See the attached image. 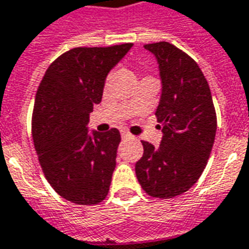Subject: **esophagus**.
Instances as JSON below:
<instances>
[{
    "label": "esophagus",
    "mask_w": 249,
    "mask_h": 249,
    "mask_svg": "<svg viewBox=\"0 0 249 249\" xmlns=\"http://www.w3.org/2000/svg\"><path fill=\"white\" fill-rule=\"evenodd\" d=\"M121 136H123V139H132V138H133L131 133H129L128 131H125V129H123V131H121Z\"/></svg>",
    "instance_id": "obj_1"
}]
</instances>
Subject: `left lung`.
Listing matches in <instances>:
<instances>
[{"mask_svg": "<svg viewBox=\"0 0 249 249\" xmlns=\"http://www.w3.org/2000/svg\"><path fill=\"white\" fill-rule=\"evenodd\" d=\"M144 47L160 64L162 95L155 116L163 136L158 148L142 142L144 153L135 172L147 195L170 199L202 176L215 140L217 114L209 83L192 57L169 42Z\"/></svg>", "mask_w": 249, "mask_h": 249, "instance_id": "obj_1", "label": "left lung"}]
</instances>
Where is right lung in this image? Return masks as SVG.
Wrapping results in <instances>:
<instances>
[{
    "instance_id": "1",
    "label": "right lung",
    "mask_w": 249,
    "mask_h": 249,
    "mask_svg": "<svg viewBox=\"0 0 249 249\" xmlns=\"http://www.w3.org/2000/svg\"><path fill=\"white\" fill-rule=\"evenodd\" d=\"M131 47L71 49L50 64L36 91L32 139L40 167L52 188L75 204H98L109 194L121 135L111 128L89 136L87 123L106 76Z\"/></svg>"
}]
</instances>
